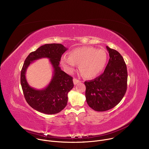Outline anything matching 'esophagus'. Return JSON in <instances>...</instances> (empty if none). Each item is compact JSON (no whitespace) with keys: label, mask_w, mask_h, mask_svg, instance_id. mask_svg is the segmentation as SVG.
I'll return each mask as SVG.
<instances>
[{"label":"esophagus","mask_w":149,"mask_h":149,"mask_svg":"<svg viewBox=\"0 0 149 149\" xmlns=\"http://www.w3.org/2000/svg\"><path fill=\"white\" fill-rule=\"evenodd\" d=\"M73 82H74V84L75 85H76V84H77L78 83L80 82L81 81H80L79 80L76 79V78H74V79H73Z\"/></svg>","instance_id":"1"}]
</instances>
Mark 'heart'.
Instances as JSON below:
<instances>
[{
	"label": "heart",
	"instance_id": "1",
	"mask_svg": "<svg viewBox=\"0 0 149 149\" xmlns=\"http://www.w3.org/2000/svg\"><path fill=\"white\" fill-rule=\"evenodd\" d=\"M107 60V54L104 49L84 47L72 49L68 57L62 56L61 63L70 73L75 71L76 64L79 65V71L85 78H94L104 70Z\"/></svg>",
	"mask_w": 149,
	"mask_h": 149
}]
</instances>
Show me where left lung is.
Returning a JSON list of instances; mask_svg holds the SVG:
<instances>
[{
    "instance_id": "8db88e82",
    "label": "left lung",
    "mask_w": 149,
    "mask_h": 149,
    "mask_svg": "<svg viewBox=\"0 0 149 149\" xmlns=\"http://www.w3.org/2000/svg\"><path fill=\"white\" fill-rule=\"evenodd\" d=\"M110 59L104 72L85 81L88 105L95 111H105L116 106L124 96L127 86L126 64L121 54L106 47Z\"/></svg>"
}]
</instances>
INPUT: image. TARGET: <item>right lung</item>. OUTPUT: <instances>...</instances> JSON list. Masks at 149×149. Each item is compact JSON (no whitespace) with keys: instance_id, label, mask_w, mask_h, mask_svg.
I'll return each mask as SVG.
<instances>
[{"instance_id":"add662e5","label":"right lung","mask_w":149,"mask_h":149,"mask_svg":"<svg viewBox=\"0 0 149 149\" xmlns=\"http://www.w3.org/2000/svg\"><path fill=\"white\" fill-rule=\"evenodd\" d=\"M67 48L60 44H45L30 53L26 58L20 73V84L26 102L35 110L47 114H54L64 109L68 102V93L74 87L72 77L61 70L59 62ZM47 57L54 69L49 86L42 90H36L28 84L26 70L34 60Z\"/></svg>"}]
</instances>
